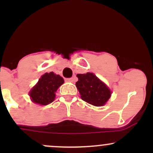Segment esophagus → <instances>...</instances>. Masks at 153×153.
Here are the masks:
<instances>
[{"label": "esophagus", "instance_id": "obj_1", "mask_svg": "<svg viewBox=\"0 0 153 153\" xmlns=\"http://www.w3.org/2000/svg\"><path fill=\"white\" fill-rule=\"evenodd\" d=\"M65 81H67V82H74V78H66Z\"/></svg>", "mask_w": 153, "mask_h": 153}]
</instances>
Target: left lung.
<instances>
[{
    "label": "left lung",
    "instance_id": "obj_1",
    "mask_svg": "<svg viewBox=\"0 0 153 153\" xmlns=\"http://www.w3.org/2000/svg\"><path fill=\"white\" fill-rule=\"evenodd\" d=\"M77 77L78 80L75 85L84 101L94 106H101L109 99L111 91L94 73L78 74Z\"/></svg>",
    "mask_w": 153,
    "mask_h": 153
}]
</instances>
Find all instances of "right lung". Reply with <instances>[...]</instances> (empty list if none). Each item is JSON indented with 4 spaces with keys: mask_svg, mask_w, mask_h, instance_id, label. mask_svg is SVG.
Masks as SVG:
<instances>
[{
    "mask_svg": "<svg viewBox=\"0 0 153 153\" xmlns=\"http://www.w3.org/2000/svg\"><path fill=\"white\" fill-rule=\"evenodd\" d=\"M63 83L64 80L60 75L53 72L46 73L29 92L31 101L44 106L52 103L55 99V92Z\"/></svg>",
    "mask_w": 153,
    "mask_h": 153,
    "instance_id": "add662e5",
    "label": "right lung"
}]
</instances>
